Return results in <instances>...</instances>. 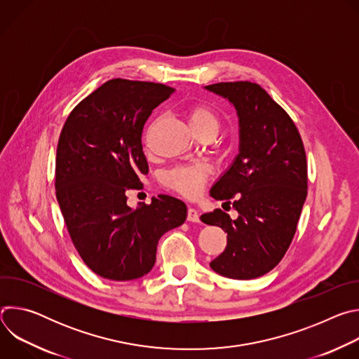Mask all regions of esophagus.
<instances>
[{
  "mask_svg": "<svg viewBox=\"0 0 359 359\" xmlns=\"http://www.w3.org/2000/svg\"><path fill=\"white\" fill-rule=\"evenodd\" d=\"M187 222H191V223L200 222V217H198V213L196 209H193V208L187 209Z\"/></svg>",
  "mask_w": 359,
  "mask_h": 359,
  "instance_id": "1",
  "label": "esophagus"
}]
</instances>
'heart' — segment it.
Here are the masks:
<instances>
[{"instance_id": "1", "label": "heart", "mask_w": 359, "mask_h": 359, "mask_svg": "<svg viewBox=\"0 0 359 359\" xmlns=\"http://www.w3.org/2000/svg\"><path fill=\"white\" fill-rule=\"evenodd\" d=\"M187 118L196 135L204 130L216 132L219 128V116L209 107L193 105L187 111ZM209 175L210 168L203 163L177 166L163 175V184L184 197H196L206 184Z\"/></svg>"}]
</instances>
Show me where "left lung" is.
Wrapping results in <instances>:
<instances>
[{"instance_id": "1", "label": "left lung", "mask_w": 359, "mask_h": 359, "mask_svg": "<svg viewBox=\"0 0 359 359\" xmlns=\"http://www.w3.org/2000/svg\"><path fill=\"white\" fill-rule=\"evenodd\" d=\"M226 97L238 116V155L213 184L210 196L237 210L222 209L200 220L227 233L226 250L210 263L220 276L251 280L284 257L306 197V159L297 126L257 83L238 81L204 86Z\"/></svg>"}]
</instances>
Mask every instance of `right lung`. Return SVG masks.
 I'll list each match as a JSON object with an SVG mask.
<instances>
[{
	"instance_id": "obj_1",
	"label": "right lung",
	"mask_w": 359,
	"mask_h": 359,
	"mask_svg": "<svg viewBox=\"0 0 359 359\" xmlns=\"http://www.w3.org/2000/svg\"><path fill=\"white\" fill-rule=\"evenodd\" d=\"M173 88L111 79L69 114L57 147V200L83 263L97 276L129 281L156 262L159 238L182 226L186 204L172 196L151 197L130 209L126 191L149 173L143 126Z\"/></svg>"
}]
</instances>
